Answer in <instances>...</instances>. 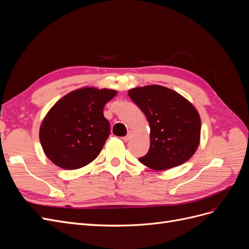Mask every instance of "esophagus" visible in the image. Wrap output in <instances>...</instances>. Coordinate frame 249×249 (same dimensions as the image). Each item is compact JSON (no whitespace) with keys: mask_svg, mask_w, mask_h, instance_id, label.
Listing matches in <instances>:
<instances>
[{"mask_svg":"<svg viewBox=\"0 0 249 249\" xmlns=\"http://www.w3.org/2000/svg\"><path fill=\"white\" fill-rule=\"evenodd\" d=\"M131 138H132V134H131V133H127L126 136L123 137V140H124V141H129Z\"/></svg>","mask_w":249,"mask_h":249,"instance_id":"esophagus-1","label":"esophagus"}]
</instances>
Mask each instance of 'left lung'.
<instances>
[{
	"label": "left lung",
	"mask_w": 249,
	"mask_h": 249,
	"mask_svg": "<svg viewBox=\"0 0 249 249\" xmlns=\"http://www.w3.org/2000/svg\"><path fill=\"white\" fill-rule=\"evenodd\" d=\"M149 124L148 153L139 161L154 170H166L187 162L200 142L198 111L183 95L160 85L129 90Z\"/></svg>",
	"instance_id": "obj_1"
}]
</instances>
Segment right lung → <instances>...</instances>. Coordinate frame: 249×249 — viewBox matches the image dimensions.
<instances>
[{"label":"right lung","mask_w":249,"mask_h":249,"mask_svg":"<svg viewBox=\"0 0 249 249\" xmlns=\"http://www.w3.org/2000/svg\"><path fill=\"white\" fill-rule=\"evenodd\" d=\"M116 90L83 87L61 97L43 118L39 139L44 154L57 166L84 167L100 155L110 135L104 107Z\"/></svg>","instance_id":"add662e5"}]
</instances>
